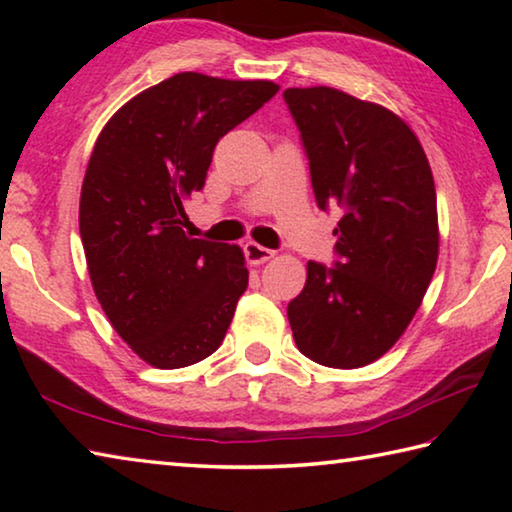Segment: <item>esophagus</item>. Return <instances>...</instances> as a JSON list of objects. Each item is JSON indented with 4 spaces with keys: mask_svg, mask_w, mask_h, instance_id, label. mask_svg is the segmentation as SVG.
Wrapping results in <instances>:
<instances>
[{
    "mask_svg": "<svg viewBox=\"0 0 512 512\" xmlns=\"http://www.w3.org/2000/svg\"><path fill=\"white\" fill-rule=\"evenodd\" d=\"M244 253H246V259L250 264H264L268 262V259H273V250L271 248H264L255 244V241H248V244L244 246Z\"/></svg>",
    "mask_w": 512,
    "mask_h": 512,
    "instance_id": "obj_1",
    "label": "esophagus"
}]
</instances>
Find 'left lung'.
<instances>
[{
	"instance_id": "1",
	"label": "left lung",
	"mask_w": 512,
	"mask_h": 512,
	"mask_svg": "<svg viewBox=\"0 0 512 512\" xmlns=\"http://www.w3.org/2000/svg\"><path fill=\"white\" fill-rule=\"evenodd\" d=\"M316 203L339 205L336 268L307 264L287 316L298 350L327 368L368 366L400 341L438 264L431 167L406 121L379 103L314 85L284 90Z\"/></svg>"
}]
</instances>
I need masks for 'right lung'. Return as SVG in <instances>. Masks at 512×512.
<instances>
[{"label":"right lung","instance_id":"obj_1","mask_svg":"<svg viewBox=\"0 0 512 512\" xmlns=\"http://www.w3.org/2000/svg\"><path fill=\"white\" fill-rule=\"evenodd\" d=\"M277 90L180 72L126 101L94 142L79 203L85 262L110 325L149 366H192L228 332L248 287L244 250L187 237L183 205L216 142Z\"/></svg>","mask_w":512,"mask_h":512}]
</instances>
